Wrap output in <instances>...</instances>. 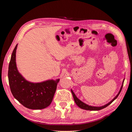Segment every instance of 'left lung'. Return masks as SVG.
Segmentation results:
<instances>
[{"mask_svg": "<svg viewBox=\"0 0 132 132\" xmlns=\"http://www.w3.org/2000/svg\"><path fill=\"white\" fill-rule=\"evenodd\" d=\"M124 81H125V79H123V82H122V84L121 85L120 90H119L118 94L110 102H109V103H107V104L103 105V106H90L89 105H87V104H86L85 103L81 101L80 100H79L77 96H76V95L74 94L73 91L72 90V89H71V94H72V95H73V98H74V101H75V103L77 105V106L78 107L80 108V109L85 110H89V111H98V110H100L104 109V108H105L107 106L110 105L112 102L114 100H115L117 98V97L118 96V95H119V94H120L121 91L122 90Z\"/></svg>", "mask_w": 132, "mask_h": 132, "instance_id": "8db88e82", "label": "left lung"}]
</instances>
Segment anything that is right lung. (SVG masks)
I'll return each instance as SVG.
<instances>
[{
  "label": "right lung",
  "instance_id": "add662e5",
  "mask_svg": "<svg viewBox=\"0 0 132 132\" xmlns=\"http://www.w3.org/2000/svg\"><path fill=\"white\" fill-rule=\"evenodd\" d=\"M18 44L11 54L9 65L8 79L12 94L27 109L41 110L49 106L55 94L59 79L39 82H30L19 73L16 63Z\"/></svg>",
  "mask_w": 132,
  "mask_h": 132
}]
</instances>
